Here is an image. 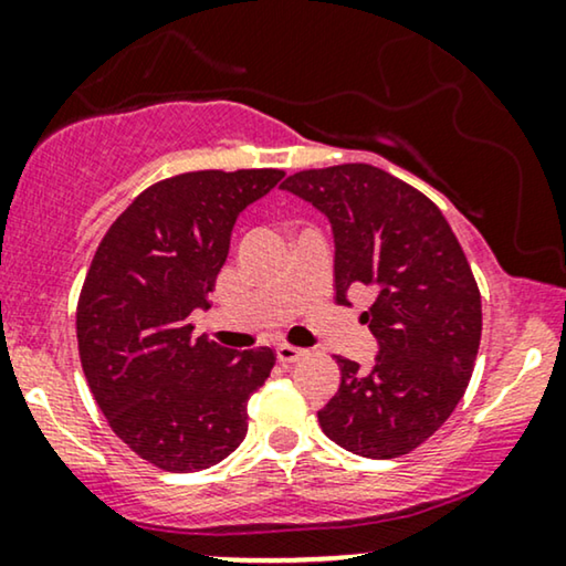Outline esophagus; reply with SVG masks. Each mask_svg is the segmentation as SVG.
<instances>
[{
	"label": "esophagus",
	"instance_id": "esophagus-1",
	"mask_svg": "<svg viewBox=\"0 0 566 566\" xmlns=\"http://www.w3.org/2000/svg\"><path fill=\"white\" fill-rule=\"evenodd\" d=\"M275 353L281 363H296L308 355V350H304V347H296V345H277Z\"/></svg>",
	"mask_w": 566,
	"mask_h": 566
}]
</instances>
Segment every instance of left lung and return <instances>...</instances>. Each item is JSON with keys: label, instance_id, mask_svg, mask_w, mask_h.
<instances>
[{"label": "left lung", "instance_id": "obj_1", "mask_svg": "<svg viewBox=\"0 0 566 566\" xmlns=\"http://www.w3.org/2000/svg\"><path fill=\"white\" fill-rule=\"evenodd\" d=\"M281 188L332 223L337 304L353 285L376 291L360 316L376 363L337 355L343 381L316 415L324 436L366 459L415 451L461 401L482 339V296L451 223L424 192L360 161L304 169Z\"/></svg>", "mask_w": 566, "mask_h": 566}]
</instances>
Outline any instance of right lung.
Instances as JSON below:
<instances>
[{
    "label": "right lung",
    "mask_w": 566,
    "mask_h": 566,
    "mask_svg": "<svg viewBox=\"0 0 566 566\" xmlns=\"http://www.w3.org/2000/svg\"><path fill=\"white\" fill-rule=\"evenodd\" d=\"M283 169H200L154 182L113 221L76 304L90 391L115 436L151 467L188 474L247 436V401L275 366L270 347L229 350L192 337L237 216Z\"/></svg>",
    "instance_id": "obj_1"
}]
</instances>
